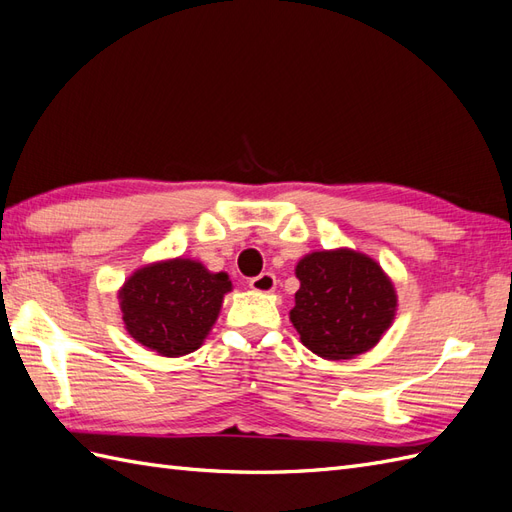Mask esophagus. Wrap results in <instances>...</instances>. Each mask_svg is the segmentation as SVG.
<instances>
[{
	"label": "esophagus",
	"instance_id": "1",
	"mask_svg": "<svg viewBox=\"0 0 512 512\" xmlns=\"http://www.w3.org/2000/svg\"><path fill=\"white\" fill-rule=\"evenodd\" d=\"M249 289L256 291V293H271L276 291V276L273 273H260V276L249 280Z\"/></svg>",
	"mask_w": 512,
	"mask_h": 512
}]
</instances>
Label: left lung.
<instances>
[{
  "label": "left lung",
  "instance_id": "1",
  "mask_svg": "<svg viewBox=\"0 0 512 512\" xmlns=\"http://www.w3.org/2000/svg\"><path fill=\"white\" fill-rule=\"evenodd\" d=\"M299 291L289 319L299 341L326 360H350L376 347L391 328L397 293L371 256L321 249L299 258Z\"/></svg>",
  "mask_w": 512,
  "mask_h": 512
}]
</instances>
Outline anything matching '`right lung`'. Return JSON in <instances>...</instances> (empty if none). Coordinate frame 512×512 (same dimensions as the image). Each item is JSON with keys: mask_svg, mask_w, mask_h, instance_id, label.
Instances as JSON below:
<instances>
[{"mask_svg": "<svg viewBox=\"0 0 512 512\" xmlns=\"http://www.w3.org/2000/svg\"><path fill=\"white\" fill-rule=\"evenodd\" d=\"M232 291L226 271L193 258H167L136 269L117 293L121 319L136 343L178 358L202 347Z\"/></svg>", "mask_w": 512, "mask_h": 512, "instance_id": "add662e5", "label": "right lung"}]
</instances>
